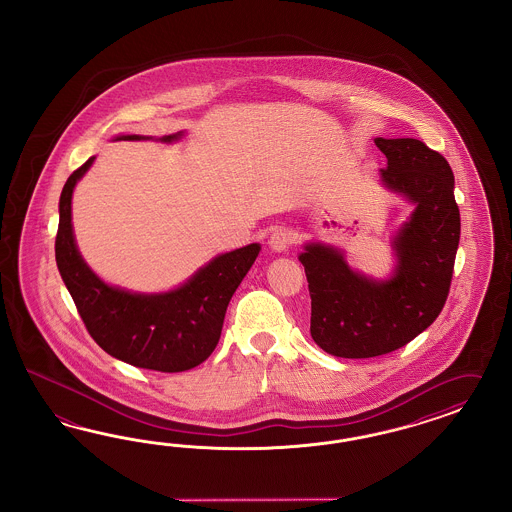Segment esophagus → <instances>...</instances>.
Returning a JSON list of instances; mask_svg holds the SVG:
<instances>
[{"mask_svg": "<svg viewBox=\"0 0 512 512\" xmlns=\"http://www.w3.org/2000/svg\"><path fill=\"white\" fill-rule=\"evenodd\" d=\"M293 240H295V236H293V233H291L289 229L276 227V229L272 231V234H270L268 246L274 249V251H285V249L293 244Z\"/></svg>", "mask_w": 512, "mask_h": 512, "instance_id": "obj_1", "label": "esophagus"}]
</instances>
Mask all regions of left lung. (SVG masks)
Returning a JSON list of instances; mask_svg holds the SVG:
<instances>
[{"mask_svg": "<svg viewBox=\"0 0 512 512\" xmlns=\"http://www.w3.org/2000/svg\"><path fill=\"white\" fill-rule=\"evenodd\" d=\"M375 144L387 155L385 186L417 204L394 240V278H364L321 244L298 257L310 289L311 338L334 357L387 355L432 325L447 302L460 242L449 161L422 140L379 137Z\"/></svg>", "mask_w": 512, "mask_h": 512, "instance_id": "1", "label": "left lung"}]
</instances>
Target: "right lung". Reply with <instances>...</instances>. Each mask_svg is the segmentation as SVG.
<instances>
[{
    "label": "right lung",
    "instance_id": "right-lung-1",
    "mask_svg": "<svg viewBox=\"0 0 512 512\" xmlns=\"http://www.w3.org/2000/svg\"><path fill=\"white\" fill-rule=\"evenodd\" d=\"M178 135L163 140L171 142ZM124 139L142 137L127 135ZM93 159L67 178L60 197L56 263L63 283L86 330L110 357L155 372L191 370L216 349L227 306L261 246L249 244L219 255L186 285L165 295H131L105 285L82 261L71 229L73 187Z\"/></svg>",
    "mask_w": 512,
    "mask_h": 512
}]
</instances>
